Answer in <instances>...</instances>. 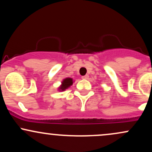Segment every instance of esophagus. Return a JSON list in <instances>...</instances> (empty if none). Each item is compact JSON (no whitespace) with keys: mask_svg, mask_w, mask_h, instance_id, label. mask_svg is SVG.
I'll use <instances>...</instances> for the list:
<instances>
[{"mask_svg":"<svg viewBox=\"0 0 152 152\" xmlns=\"http://www.w3.org/2000/svg\"><path fill=\"white\" fill-rule=\"evenodd\" d=\"M88 78H89L88 75H85V76H82V78H83V79H88Z\"/></svg>","mask_w":152,"mask_h":152,"instance_id":"34e87169","label":"esophagus"}]
</instances>
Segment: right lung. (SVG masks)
I'll return each mask as SVG.
<instances>
[{
  "instance_id": "right-lung-1",
  "label": "right lung",
  "mask_w": 152,
  "mask_h": 152,
  "mask_svg": "<svg viewBox=\"0 0 152 152\" xmlns=\"http://www.w3.org/2000/svg\"><path fill=\"white\" fill-rule=\"evenodd\" d=\"M74 80L71 78H66L61 81V84L58 88L59 91H64L67 88H69L71 86H72L73 83H74Z\"/></svg>"
}]
</instances>
